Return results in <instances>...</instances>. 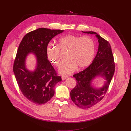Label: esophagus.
<instances>
[{
  "label": "esophagus",
  "mask_w": 131,
  "mask_h": 131,
  "mask_svg": "<svg viewBox=\"0 0 131 131\" xmlns=\"http://www.w3.org/2000/svg\"><path fill=\"white\" fill-rule=\"evenodd\" d=\"M68 78V76H62V80H65L66 79H67Z\"/></svg>",
  "instance_id": "obj_1"
}]
</instances>
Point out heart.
<instances>
[{"instance_id":"heart-1","label":"heart","mask_w":131,"mask_h":131,"mask_svg":"<svg viewBox=\"0 0 131 131\" xmlns=\"http://www.w3.org/2000/svg\"><path fill=\"white\" fill-rule=\"evenodd\" d=\"M68 51L66 62L60 67L62 74H69L78 68L88 67L92 62L95 53V44L90 36H78L73 35L65 36L59 40L58 46L49 44L47 47V55L53 65L59 67L62 64L61 51Z\"/></svg>"}]
</instances>
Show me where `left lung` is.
I'll return each mask as SVG.
<instances>
[{"label": "left lung", "instance_id": "obj_1", "mask_svg": "<svg viewBox=\"0 0 131 131\" xmlns=\"http://www.w3.org/2000/svg\"><path fill=\"white\" fill-rule=\"evenodd\" d=\"M95 34L99 42L98 51L92 64L82 71L73 74L77 84L70 92L72 101L79 108H89L99 103L105 96L115 70V61L111 47L106 40L94 31H82ZM106 80L104 85L99 89L91 85L92 80L96 76Z\"/></svg>", "mask_w": 131, "mask_h": 131}]
</instances>
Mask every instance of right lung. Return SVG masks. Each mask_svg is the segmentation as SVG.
<instances>
[{"mask_svg":"<svg viewBox=\"0 0 131 131\" xmlns=\"http://www.w3.org/2000/svg\"><path fill=\"white\" fill-rule=\"evenodd\" d=\"M64 30L40 28L26 34L20 43L13 64V72L21 92L30 102L38 105L49 101L54 94V86L62 81L48 60L47 47L54 37ZM34 51L37 65L33 72L25 68L27 54Z\"/></svg>","mask_w":131,"mask_h":131,"instance_id":"obj_1","label":"right lung"}]
</instances>
